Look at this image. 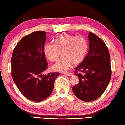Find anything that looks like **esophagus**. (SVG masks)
I'll return each mask as SVG.
<instances>
[{"label":"esophagus","mask_w":125,"mask_h":125,"mask_svg":"<svg viewBox=\"0 0 125 125\" xmlns=\"http://www.w3.org/2000/svg\"><path fill=\"white\" fill-rule=\"evenodd\" d=\"M65 74L68 75V76H69V77H71V76L73 75V73H71V72H67V73H65Z\"/></svg>","instance_id":"34e87169"}]
</instances>
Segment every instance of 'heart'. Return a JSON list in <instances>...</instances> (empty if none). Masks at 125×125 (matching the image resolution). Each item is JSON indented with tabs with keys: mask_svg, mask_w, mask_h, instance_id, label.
Returning <instances> with one entry per match:
<instances>
[{
	"mask_svg": "<svg viewBox=\"0 0 125 125\" xmlns=\"http://www.w3.org/2000/svg\"><path fill=\"white\" fill-rule=\"evenodd\" d=\"M88 51V43L82 36L64 34L59 36L55 43H47L43 48V52L48 60L57 61L60 57H63L52 66L54 71L65 72L72 64H80L85 58Z\"/></svg>",
	"mask_w": 125,
	"mask_h": 125,
	"instance_id": "obj_1",
	"label": "heart"
}]
</instances>
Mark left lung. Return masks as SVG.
<instances>
[{"mask_svg": "<svg viewBox=\"0 0 125 125\" xmlns=\"http://www.w3.org/2000/svg\"><path fill=\"white\" fill-rule=\"evenodd\" d=\"M88 39V53L74 72L79 82L72 87L75 95L86 102L96 100L103 94L111 77L110 54L106 44L92 32H89ZM78 70L84 75L77 73Z\"/></svg>", "mask_w": 125, "mask_h": 125, "instance_id": "obj_1", "label": "left lung"}]
</instances>
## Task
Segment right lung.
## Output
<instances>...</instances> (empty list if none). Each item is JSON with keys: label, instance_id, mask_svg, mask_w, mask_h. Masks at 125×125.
Instances as JSON below:
<instances>
[{"label": "right lung", "instance_id": "obj_1", "mask_svg": "<svg viewBox=\"0 0 125 125\" xmlns=\"http://www.w3.org/2000/svg\"><path fill=\"white\" fill-rule=\"evenodd\" d=\"M46 32L36 31L21 39L11 58V75L14 83L25 97L36 102L51 94L58 72L42 75L47 68L43 52Z\"/></svg>", "mask_w": 125, "mask_h": 125}]
</instances>
